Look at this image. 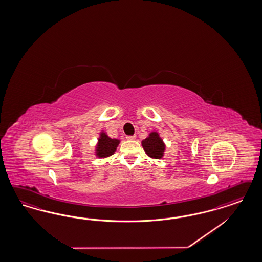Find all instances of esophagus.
Returning <instances> with one entry per match:
<instances>
[{
    "mask_svg": "<svg viewBox=\"0 0 262 262\" xmlns=\"http://www.w3.org/2000/svg\"><path fill=\"white\" fill-rule=\"evenodd\" d=\"M135 135H127V140H134V139H135Z\"/></svg>",
    "mask_w": 262,
    "mask_h": 262,
    "instance_id": "obj_1",
    "label": "esophagus"
}]
</instances>
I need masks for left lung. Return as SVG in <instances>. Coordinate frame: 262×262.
<instances>
[{
	"instance_id": "8db88e82",
	"label": "left lung",
	"mask_w": 262,
	"mask_h": 262,
	"mask_svg": "<svg viewBox=\"0 0 262 262\" xmlns=\"http://www.w3.org/2000/svg\"><path fill=\"white\" fill-rule=\"evenodd\" d=\"M143 149L151 159H161L165 151V144L157 132H152L142 140Z\"/></svg>"
}]
</instances>
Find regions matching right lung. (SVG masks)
<instances>
[{
	"mask_svg": "<svg viewBox=\"0 0 262 262\" xmlns=\"http://www.w3.org/2000/svg\"><path fill=\"white\" fill-rule=\"evenodd\" d=\"M119 139L111 138L105 133L102 132L100 134V137L98 139V143L96 146V156L98 158H107L111 155H113L118 145H119Z\"/></svg>",
	"mask_w": 262,
	"mask_h": 262,
	"instance_id": "right-lung-1",
	"label": "right lung"
}]
</instances>
